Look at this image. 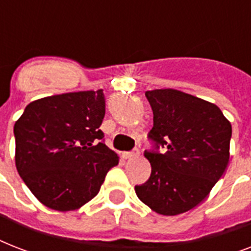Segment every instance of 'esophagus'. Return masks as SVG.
Here are the masks:
<instances>
[{"instance_id": "34e87169", "label": "esophagus", "mask_w": 251, "mask_h": 251, "mask_svg": "<svg viewBox=\"0 0 251 251\" xmlns=\"http://www.w3.org/2000/svg\"><path fill=\"white\" fill-rule=\"evenodd\" d=\"M138 155H139V150L138 149L133 150V151H129V152H124V157L125 159H131V157L138 156Z\"/></svg>"}]
</instances>
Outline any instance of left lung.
I'll return each instance as SVG.
<instances>
[{
    "label": "left lung",
    "instance_id": "1",
    "mask_svg": "<svg viewBox=\"0 0 251 251\" xmlns=\"http://www.w3.org/2000/svg\"><path fill=\"white\" fill-rule=\"evenodd\" d=\"M153 112L145 151L151 176L135 193L157 214L173 216L194 208L226 172L232 137L230 122L218 106L181 91L146 92Z\"/></svg>",
    "mask_w": 251,
    "mask_h": 251
}]
</instances>
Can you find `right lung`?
I'll return each instance as SVG.
<instances>
[{
    "label": "right lung",
    "mask_w": 251,
    "mask_h": 251,
    "mask_svg": "<svg viewBox=\"0 0 251 251\" xmlns=\"http://www.w3.org/2000/svg\"><path fill=\"white\" fill-rule=\"evenodd\" d=\"M102 90L39 99L14 125L15 165L44 206L73 211L96 197L117 153L104 143Z\"/></svg>",
    "instance_id": "1"
}]
</instances>
